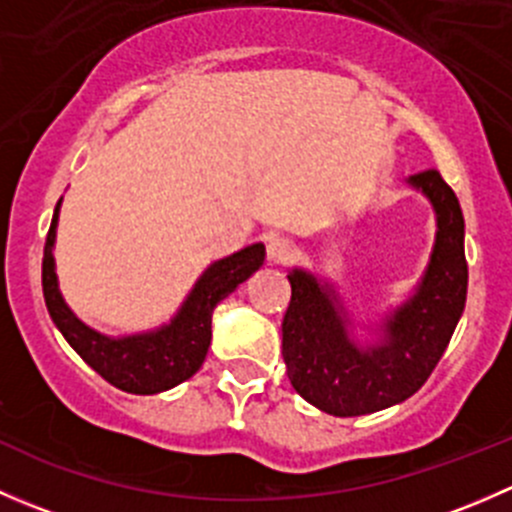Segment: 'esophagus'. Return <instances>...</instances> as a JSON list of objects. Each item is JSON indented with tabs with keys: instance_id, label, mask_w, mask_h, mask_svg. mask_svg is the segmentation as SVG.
Instances as JSON below:
<instances>
[{
	"instance_id": "1",
	"label": "esophagus",
	"mask_w": 512,
	"mask_h": 512,
	"mask_svg": "<svg viewBox=\"0 0 512 512\" xmlns=\"http://www.w3.org/2000/svg\"><path fill=\"white\" fill-rule=\"evenodd\" d=\"M294 245L287 240V237H272L270 245H267V260L275 262V265H285V262L292 260Z\"/></svg>"
}]
</instances>
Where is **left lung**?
Instances as JSON below:
<instances>
[{
    "label": "left lung",
    "mask_w": 512,
    "mask_h": 512,
    "mask_svg": "<svg viewBox=\"0 0 512 512\" xmlns=\"http://www.w3.org/2000/svg\"><path fill=\"white\" fill-rule=\"evenodd\" d=\"M406 183L431 203L436 240L414 294L381 317L371 339L356 337L354 319L332 282L302 267L287 275V376L294 391L324 414L364 416L414 396L441 361L466 307V223L456 193L438 170H423Z\"/></svg>",
    "instance_id": "8db88e82"
}]
</instances>
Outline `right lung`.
<instances>
[{"label":"right lung","instance_id":"right-lung-1","mask_svg":"<svg viewBox=\"0 0 512 512\" xmlns=\"http://www.w3.org/2000/svg\"><path fill=\"white\" fill-rule=\"evenodd\" d=\"M59 208L61 200L56 203L54 218H51L44 262H41L46 309L56 329L96 374L128 394H160L190 379L203 366L210 339H213V309L227 294L235 292L237 285H242L252 272L260 270L265 262V245L255 242V245L242 247L240 252H232L230 257L215 260L198 277L168 324H160L148 332L126 334V337H108L81 322L59 292L54 262Z\"/></svg>","mask_w":512,"mask_h":512}]
</instances>
